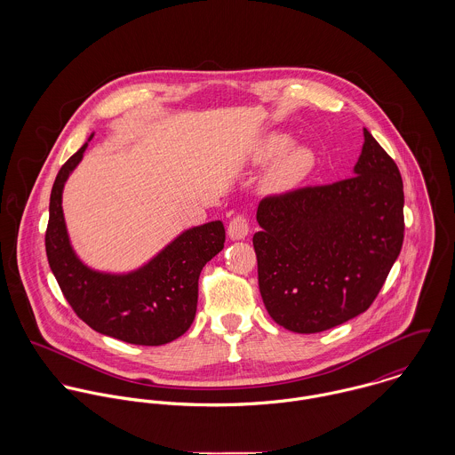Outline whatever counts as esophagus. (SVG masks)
<instances>
[{"instance_id": "34e87169", "label": "esophagus", "mask_w": 455, "mask_h": 455, "mask_svg": "<svg viewBox=\"0 0 455 455\" xmlns=\"http://www.w3.org/2000/svg\"><path fill=\"white\" fill-rule=\"evenodd\" d=\"M249 231H251V220H249V217L243 215V213L235 215V217L231 219L229 226H228V233H229V236H231L233 240H242V238H245V236L249 235Z\"/></svg>"}]
</instances>
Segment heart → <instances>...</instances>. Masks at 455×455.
<instances>
[{
  "label": "heart",
  "instance_id": "b5f03b06",
  "mask_svg": "<svg viewBox=\"0 0 455 455\" xmlns=\"http://www.w3.org/2000/svg\"><path fill=\"white\" fill-rule=\"evenodd\" d=\"M291 145V140L282 134H271L262 143V156L275 157L283 154ZM314 166V154L305 147H296L287 152L273 168L271 179L275 184L289 186L303 179Z\"/></svg>",
  "mask_w": 455,
  "mask_h": 455
}]
</instances>
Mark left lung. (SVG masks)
<instances>
[{"instance_id":"left-lung-1","label":"left lung","mask_w":455,"mask_h":455,"mask_svg":"<svg viewBox=\"0 0 455 455\" xmlns=\"http://www.w3.org/2000/svg\"><path fill=\"white\" fill-rule=\"evenodd\" d=\"M354 172L260 199L252 238L260 296L289 331L321 332L366 312L401 252V173L368 130Z\"/></svg>"}]
</instances>
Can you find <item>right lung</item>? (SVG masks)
Returning <instances> with one entry per match:
<instances>
[{
  "instance_id": "obj_1",
  "label": "right lung",
  "mask_w": 455,
  "mask_h": 455,
  "mask_svg": "<svg viewBox=\"0 0 455 455\" xmlns=\"http://www.w3.org/2000/svg\"><path fill=\"white\" fill-rule=\"evenodd\" d=\"M85 147L66 161L52 186L45 231L51 269L76 317L94 331L132 345L170 343L195 321L199 273L224 249V224L215 220L186 231L130 275H103L85 267L69 247L61 206L66 179Z\"/></svg>"
}]
</instances>
